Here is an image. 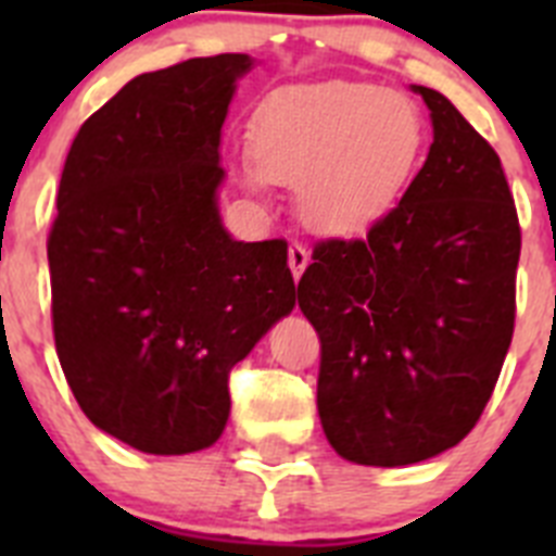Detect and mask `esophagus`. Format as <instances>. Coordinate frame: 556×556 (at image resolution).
<instances>
[{
    "instance_id": "1",
    "label": "esophagus",
    "mask_w": 556,
    "mask_h": 556,
    "mask_svg": "<svg viewBox=\"0 0 556 556\" xmlns=\"http://www.w3.org/2000/svg\"><path fill=\"white\" fill-rule=\"evenodd\" d=\"M306 267H308V250L303 248V244L292 242V244H289V269H292L294 281L301 278L303 269H306Z\"/></svg>"
}]
</instances>
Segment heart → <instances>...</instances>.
<instances>
[{"instance_id":"1","label":"heart","mask_w":556,"mask_h":556,"mask_svg":"<svg viewBox=\"0 0 556 556\" xmlns=\"http://www.w3.org/2000/svg\"><path fill=\"white\" fill-rule=\"evenodd\" d=\"M424 111L378 83L328 80L289 86L262 102L250 127V189L264 180L298 186L312 228L356 233L384 219L424 164Z\"/></svg>"}]
</instances>
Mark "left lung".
Returning <instances> with one entry per match:
<instances>
[{
  "mask_svg": "<svg viewBox=\"0 0 556 556\" xmlns=\"http://www.w3.org/2000/svg\"><path fill=\"white\" fill-rule=\"evenodd\" d=\"M434 141L367 239L314 248L298 303L320 333L317 412L342 459L404 468L454 448L513 342L520 228L493 147L448 97L412 86Z\"/></svg>",
  "mask_w": 556,
  "mask_h": 556,
  "instance_id": "1",
  "label": "left lung"
}]
</instances>
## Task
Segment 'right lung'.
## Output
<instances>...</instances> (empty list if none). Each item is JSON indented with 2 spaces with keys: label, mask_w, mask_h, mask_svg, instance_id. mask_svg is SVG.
<instances>
[{
  "label": "right lung",
  "mask_w": 556,
  "mask_h": 556,
  "mask_svg": "<svg viewBox=\"0 0 556 556\" xmlns=\"http://www.w3.org/2000/svg\"><path fill=\"white\" fill-rule=\"evenodd\" d=\"M250 55L132 77L77 132L47 244L63 376L97 429L194 454L230 415L228 372L294 308L287 242H236L219 144Z\"/></svg>",
  "instance_id": "obj_1"
}]
</instances>
